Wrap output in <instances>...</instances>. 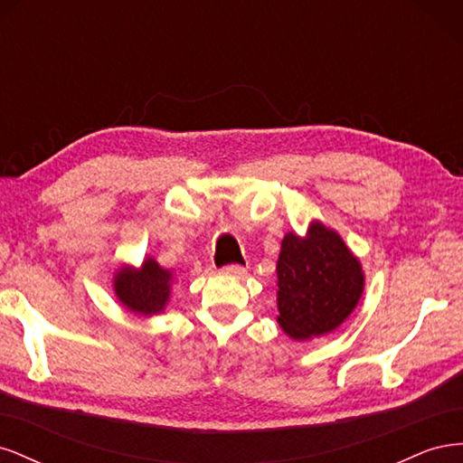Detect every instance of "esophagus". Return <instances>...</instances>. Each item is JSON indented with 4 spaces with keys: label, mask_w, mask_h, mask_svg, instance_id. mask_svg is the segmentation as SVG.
I'll return each mask as SVG.
<instances>
[{
    "label": "esophagus",
    "mask_w": 463,
    "mask_h": 463,
    "mask_svg": "<svg viewBox=\"0 0 463 463\" xmlns=\"http://www.w3.org/2000/svg\"><path fill=\"white\" fill-rule=\"evenodd\" d=\"M222 272L226 274V276H232V278H243L247 274V270L243 269V266H240V264H230Z\"/></svg>",
    "instance_id": "obj_1"
}]
</instances>
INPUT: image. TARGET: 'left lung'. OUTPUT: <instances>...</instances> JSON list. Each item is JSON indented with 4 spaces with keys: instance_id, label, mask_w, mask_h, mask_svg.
I'll list each match as a JSON object with an SVG mask.
<instances>
[{
    "instance_id": "1",
    "label": "left lung",
    "mask_w": 463,
    "mask_h": 463,
    "mask_svg": "<svg viewBox=\"0 0 463 463\" xmlns=\"http://www.w3.org/2000/svg\"><path fill=\"white\" fill-rule=\"evenodd\" d=\"M276 276L278 325L298 342L340 328L365 289L361 260L338 232L318 220L307 235H284Z\"/></svg>"
}]
</instances>
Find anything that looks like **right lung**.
<instances>
[{"mask_svg":"<svg viewBox=\"0 0 463 463\" xmlns=\"http://www.w3.org/2000/svg\"><path fill=\"white\" fill-rule=\"evenodd\" d=\"M174 270L162 269L152 257L141 266L121 264L114 272V293L118 301L138 317H154L164 313L172 296Z\"/></svg>","mask_w":463,"mask_h":463,"instance_id":"1","label":"right lung"}]
</instances>
